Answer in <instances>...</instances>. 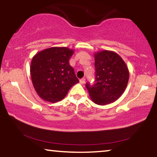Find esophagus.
I'll list each match as a JSON object with an SVG mask.
<instances>
[{"label": "esophagus", "instance_id": "esophagus-1", "mask_svg": "<svg viewBox=\"0 0 157 157\" xmlns=\"http://www.w3.org/2000/svg\"><path fill=\"white\" fill-rule=\"evenodd\" d=\"M79 82H80L81 84H84L85 82V78H82L79 79Z\"/></svg>", "mask_w": 157, "mask_h": 157}]
</instances>
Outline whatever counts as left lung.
I'll list each match as a JSON object with an SVG mask.
<instances>
[{"instance_id": "obj_1", "label": "left lung", "mask_w": 157, "mask_h": 157, "mask_svg": "<svg viewBox=\"0 0 157 157\" xmlns=\"http://www.w3.org/2000/svg\"><path fill=\"white\" fill-rule=\"evenodd\" d=\"M95 82L94 85L86 84L90 98L94 103L106 105L122 96L127 88L129 72L120 55L111 50L94 52Z\"/></svg>"}]
</instances>
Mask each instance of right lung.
Segmentation results:
<instances>
[{
    "label": "right lung",
    "instance_id": "1",
    "mask_svg": "<svg viewBox=\"0 0 157 157\" xmlns=\"http://www.w3.org/2000/svg\"><path fill=\"white\" fill-rule=\"evenodd\" d=\"M74 52V50L67 47H52L41 50L33 57L30 69L33 85L43 100L57 102L79 82L69 63Z\"/></svg>",
    "mask_w": 157,
    "mask_h": 157
}]
</instances>
